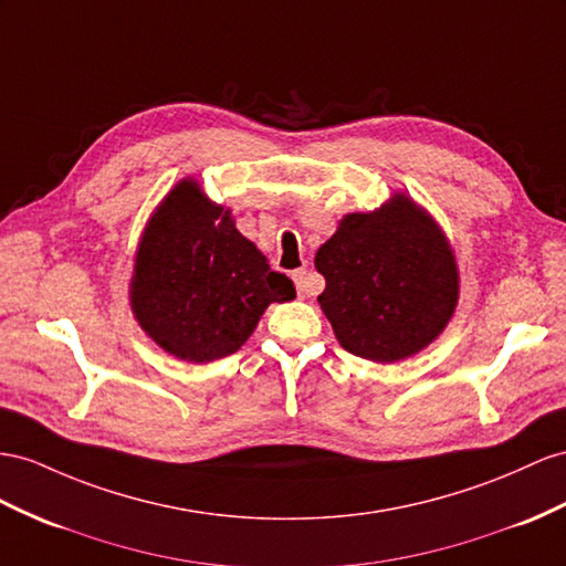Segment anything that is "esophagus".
<instances>
[{
    "mask_svg": "<svg viewBox=\"0 0 566 566\" xmlns=\"http://www.w3.org/2000/svg\"><path fill=\"white\" fill-rule=\"evenodd\" d=\"M292 277H294V282H296L298 296L306 298V296L311 294V289H308V270H306V268H298V270H294Z\"/></svg>",
    "mask_w": 566,
    "mask_h": 566,
    "instance_id": "1",
    "label": "esophagus"
}]
</instances>
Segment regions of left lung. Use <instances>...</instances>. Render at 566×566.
Wrapping results in <instances>:
<instances>
[{
  "label": "left lung",
  "instance_id": "obj_1",
  "mask_svg": "<svg viewBox=\"0 0 566 566\" xmlns=\"http://www.w3.org/2000/svg\"><path fill=\"white\" fill-rule=\"evenodd\" d=\"M317 303L346 352L397 364L423 352L452 321L459 265L434 217L407 193L344 214L315 253Z\"/></svg>",
  "mask_w": 566,
  "mask_h": 566
}]
</instances>
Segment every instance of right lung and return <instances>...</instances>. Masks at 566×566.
I'll use <instances>...</instances> for the list:
<instances>
[{
	"label": "right lung",
	"instance_id": "obj_1",
	"mask_svg": "<svg viewBox=\"0 0 566 566\" xmlns=\"http://www.w3.org/2000/svg\"><path fill=\"white\" fill-rule=\"evenodd\" d=\"M296 296L286 274L234 224L193 177L159 200L138 241L128 303L159 349L188 364L239 352L270 303Z\"/></svg>",
	"mask_w": 566,
	"mask_h": 566
}]
</instances>
